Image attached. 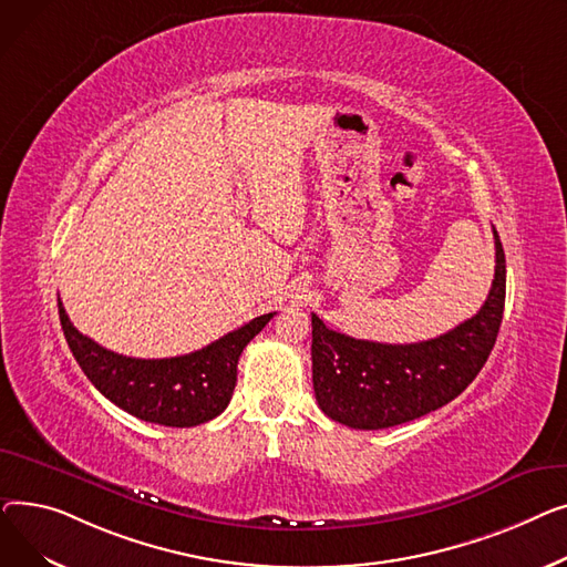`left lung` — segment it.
Here are the masks:
<instances>
[{"mask_svg": "<svg viewBox=\"0 0 567 567\" xmlns=\"http://www.w3.org/2000/svg\"><path fill=\"white\" fill-rule=\"evenodd\" d=\"M494 281L476 316L421 343L361 341L313 324V391L320 410L357 430H382L414 421L451 403L485 365L506 305V256L494 230Z\"/></svg>", "mask_w": 567, "mask_h": 567, "instance_id": "1", "label": "left lung"}]
</instances>
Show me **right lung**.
<instances>
[{
	"label": "right lung",
	"instance_id": "right-lung-1",
	"mask_svg": "<svg viewBox=\"0 0 567 567\" xmlns=\"http://www.w3.org/2000/svg\"><path fill=\"white\" fill-rule=\"evenodd\" d=\"M272 316H258L183 357L135 359L80 334L59 299L63 337L91 384L127 414L169 427L206 423L226 410L238 382V359Z\"/></svg>",
	"mask_w": 567,
	"mask_h": 567
}]
</instances>
